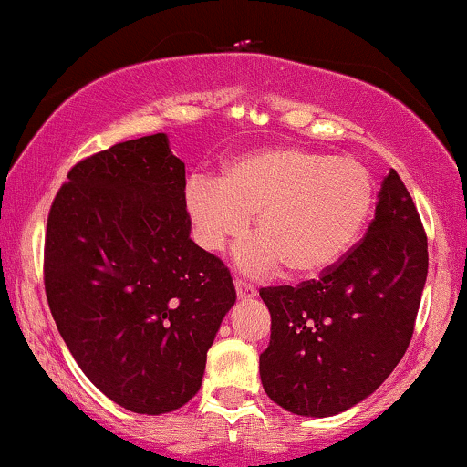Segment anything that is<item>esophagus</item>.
Here are the masks:
<instances>
[{"label": "esophagus", "instance_id": "obj_1", "mask_svg": "<svg viewBox=\"0 0 467 467\" xmlns=\"http://www.w3.org/2000/svg\"><path fill=\"white\" fill-rule=\"evenodd\" d=\"M234 285H235V293H238L240 299H251V297L257 296V289H254L253 285L244 283V280H235Z\"/></svg>", "mask_w": 467, "mask_h": 467}]
</instances>
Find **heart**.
Here are the masks:
<instances>
[{
  "mask_svg": "<svg viewBox=\"0 0 467 467\" xmlns=\"http://www.w3.org/2000/svg\"><path fill=\"white\" fill-rule=\"evenodd\" d=\"M376 200L374 178L355 159L304 146H265L229 159L221 178L195 174L184 187L195 242L221 253L254 214L257 235L235 248L242 272L264 276L286 265L318 276L361 238Z\"/></svg>",
  "mask_w": 467,
  "mask_h": 467,
  "instance_id": "b5f03b06",
  "label": "heart"
}]
</instances>
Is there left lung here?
I'll return each mask as SVG.
<instances>
[{
  "mask_svg": "<svg viewBox=\"0 0 467 467\" xmlns=\"http://www.w3.org/2000/svg\"><path fill=\"white\" fill-rule=\"evenodd\" d=\"M417 206L391 170L366 235L318 280L267 286L270 347L259 357L267 398L299 417H334L369 398L414 331L427 280Z\"/></svg>",
  "mask_w": 467,
  "mask_h": 467,
  "instance_id": "left-lung-1",
  "label": "left lung"
}]
</instances>
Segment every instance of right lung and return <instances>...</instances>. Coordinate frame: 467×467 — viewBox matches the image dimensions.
I'll list each match as a JSON object with an SVG mask.
<instances>
[{
    "mask_svg": "<svg viewBox=\"0 0 467 467\" xmlns=\"http://www.w3.org/2000/svg\"><path fill=\"white\" fill-rule=\"evenodd\" d=\"M184 163L165 133L76 163L44 240V286L69 353L106 398L165 414L200 391L235 289L191 240Z\"/></svg>",
    "mask_w": 467,
    "mask_h": 467,
    "instance_id": "right-lung-1",
    "label": "right lung"
}]
</instances>
